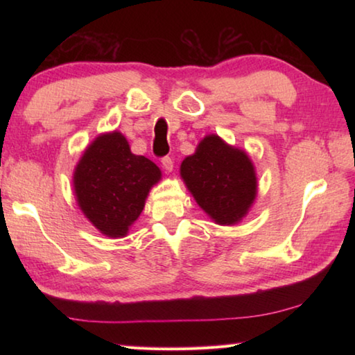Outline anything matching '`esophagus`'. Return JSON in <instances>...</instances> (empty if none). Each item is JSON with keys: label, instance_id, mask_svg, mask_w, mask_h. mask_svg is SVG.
I'll list each match as a JSON object with an SVG mask.
<instances>
[{"label": "esophagus", "instance_id": "obj_1", "mask_svg": "<svg viewBox=\"0 0 355 355\" xmlns=\"http://www.w3.org/2000/svg\"><path fill=\"white\" fill-rule=\"evenodd\" d=\"M161 164H163L166 172H172L173 171V161H172L171 156H164V158L161 159Z\"/></svg>", "mask_w": 355, "mask_h": 355}]
</instances>
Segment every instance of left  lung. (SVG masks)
<instances>
[{
  "instance_id": "obj_1",
  "label": "left lung",
  "mask_w": 355,
  "mask_h": 355,
  "mask_svg": "<svg viewBox=\"0 0 355 355\" xmlns=\"http://www.w3.org/2000/svg\"><path fill=\"white\" fill-rule=\"evenodd\" d=\"M180 175L199 207L219 225L241 220L257 197V175L248 153L216 135L203 137L196 153L186 156Z\"/></svg>"
}]
</instances>
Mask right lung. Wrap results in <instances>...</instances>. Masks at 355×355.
<instances>
[{
	"label": "right lung",
	"instance_id": "add662e5",
	"mask_svg": "<svg viewBox=\"0 0 355 355\" xmlns=\"http://www.w3.org/2000/svg\"><path fill=\"white\" fill-rule=\"evenodd\" d=\"M161 171L146 156L131 153L119 131L100 135L83 153L73 172L78 207L95 228L122 238L139 218Z\"/></svg>",
	"mask_w": 355,
	"mask_h": 355
}]
</instances>
